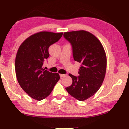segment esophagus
<instances>
[{
  "instance_id": "obj_1",
  "label": "esophagus",
  "mask_w": 129,
  "mask_h": 129,
  "mask_svg": "<svg viewBox=\"0 0 129 129\" xmlns=\"http://www.w3.org/2000/svg\"><path fill=\"white\" fill-rule=\"evenodd\" d=\"M66 75H63V74H60V76L61 78H62L63 77H64Z\"/></svg>"
}]
</instances>
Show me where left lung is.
I'll use <instances>...</instances> for the list:
<instances>
[{"label":"left lung","mask_w":129,"mask_h":129,"mask_svg":"<svg viewBox=\"0 0 129 129\" xmlns=\"http://www.w3.org/2000/svg\"><path fill=\"white\" fill-rule=\"evenodd\" d=\"M63 36L72 46L74 60L81 63L78 77L69 74L73 82L66 90L73 98L84 101L93 96L103 83L106 71V54L100 40L89 31H69Z\"/></svg>","instance_id":"1"}]
</instances>
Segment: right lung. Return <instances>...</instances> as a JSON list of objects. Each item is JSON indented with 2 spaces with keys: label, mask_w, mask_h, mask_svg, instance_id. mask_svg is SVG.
<instances>
[{
  "label": "right lung",
  "mask_w": 129,
  "mask_h": 129,
  "mask_svg": "<svg viewBox=\"0 0 129 129\" xmlns=\"http://www.w3.org/2000/svg\"><path fill=\"white\" fill-rule=\"evenodd\" d=\"M63 33L40 31L26 39L19 46L15 59V72L20 87L33 99L47 98L60 79L59 73L43 68L49 56V47L61 38Z\"/></svg>",
  "instance_id": "add662e5"
}]
</instances>
